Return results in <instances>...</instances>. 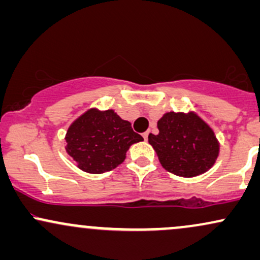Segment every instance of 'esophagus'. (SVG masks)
Masks as SVG:
<instances>
[{"instance_id": "esophagus-1", "label": "esophagus", "mask_w": 260, "mask_h": 260, "mask_svg": "<svg viewBox=\"0 0 260 260\" xmlns=\"http://www.w3.org/2000/svg\"><path fill=\"white\" fill-rule=\"evenodd\" d=\"M148 136H149V131H147V132L143 133V137H144V139H145V140L148 139Z\"/></svg>"}]
</instances>
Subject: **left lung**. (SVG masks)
Masks as SVG:
<instances>
[{"instance_id":"1","label":"left lung","mask_w":260,"mask_h":260,"mask_svg":"<svg viewBox=\"0 0 260 260\" xmlns=\"http://www.w3.org/2000/svg\"><path fill=\"white\" fill-rule=\"evenodd\" d=\"M159 134H149L162 168L181 177L207 172L219 155L213 129L194 112H168L157 121Z\"/></svg>"}]
</instances>
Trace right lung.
Segmentation results:
<instances>
[{
	"instance_id": "obj_1",
	"label": "right lung",
	"mask_w": 260,
	"mask_h": 260,
	"mask_svg": "<svg viewBox=\"0 0 260 260\" xmlns=\"http://www.w3.org/2000/svg\"><path fill=\"white\" fill-rule=\"evenodd\" d=\"M142 140L129 122L122 120L113 110L90 109L68 128L66 150L80 170L104 174L123 162L128 148Z\"/></svg>"
}]
</instances>
